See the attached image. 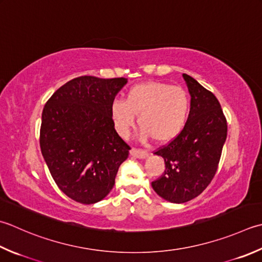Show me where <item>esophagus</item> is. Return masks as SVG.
<instances>
[{
	"instance_id": "1",
	"label": "esophagus",
	"mask_w": 262,
	"mask_h": 262,
	"mask_svg": "<svg viewBox=\"0 0 262 262\" xmlns=\"http://www.w3.org/2000/svg\"><path fill=\"white\" fill-rule=\"evenodd\" d=\"M130 156L134 158H138V159H145L146 157H148V152L141 150V148H136L133 147L130 150Z\"/></svg>"
}]
</instances>
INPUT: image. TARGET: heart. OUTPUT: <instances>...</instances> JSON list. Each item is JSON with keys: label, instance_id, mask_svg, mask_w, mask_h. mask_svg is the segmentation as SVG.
<instances>
[{"label": "heart", "instance_id": "heart-1", "mask_svg": "<svg viewBox=\"0 0 262 262\" xmlns=\"http://www.w3.org/2000/svg\"><path fill=\"white\" fill-rule=\"evenodd\" d=\"M189 107L191 101L183 87L146 81L130 87L125 101L112 102L110 115L121 137L129 136L136 116L142 138L151 136L157 143H167L176 138L185 127Z\"/></svg>", "mask_w": 262, "mask_h": 262}]
</instances>
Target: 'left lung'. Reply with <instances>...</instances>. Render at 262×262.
Returning <instances> with one entry per match:
<instances>
[{"instance_id": "left-lung-1", "label": "left lung", "mask_w": 262, "mask_h": 262, "mask_svg": "<svg viewBox=\"0 0 262 262\" xmlns=\"http://www.w3.org/2000/svg\"><path fill=\"white\" fill-rule=\"evenodd\" d=\"M183 77L191 110L181 134L155 152L165 159V170L152 182L158 195L172 203L196 198L211 183L227 136V120L217 97L191 76Z\"/></svg>"}]
</instances>
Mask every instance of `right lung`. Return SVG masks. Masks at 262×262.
Wrapping results in <instances>:
<instances>
[{
	"label": "right lung",
	"instance_id": "right-lung-1",
	"mask_svg": "<svg viewBox=\"0 0 262 262\" xmlns=\"http://www.w3.org/2000/svg\"><path fill=\"white\" fill-rule=\"evenodd\" d=\"M127 79L80 76L45 103L39 145L51 176L67 196L83 204L104 199L130 146L118 135L110 107Z\"/></svg>",
	"mask_w": 262,
	"mask_h": 262
}]
</instances>
